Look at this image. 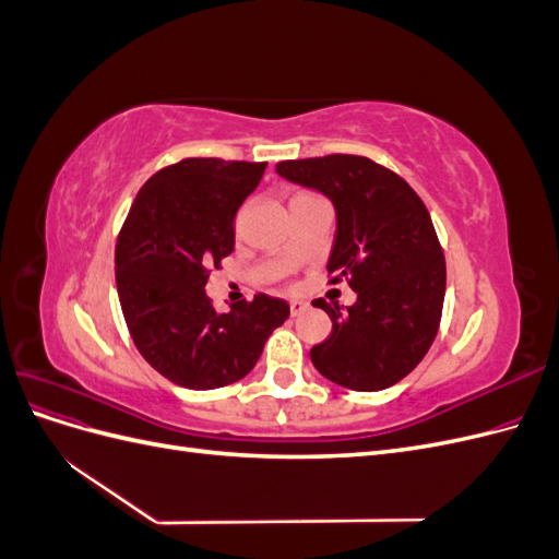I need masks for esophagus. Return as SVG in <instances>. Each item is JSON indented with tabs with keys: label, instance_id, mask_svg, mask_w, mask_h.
<instances>
[{
	"label": "esophagus",
	"instance_id": "1",
	"mask_svg": "<svg viewBox=\"0 0 559 559\" xmlns=\"http://www.w3.org/2000/svg\"><path fill=\"white\" fill-rule=\"evenodd\" d=\"M289 308H292V314L298 317V314H302V312L308 310V302H306V300H292Z\"/></svg>",
	"mask_w": 559,
	"mask_h": 559
}]
</instances>
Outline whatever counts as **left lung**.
<instances>
[{
  "instance_id": "8db88e82",
  "label": "left lung",
  "mask_w": 559,
  "mask_h": 559,
  "mask_svg": "<svg viewBox=\"0 0 559 559\" xmlns=\"http://www.w3.org/2000/svg\"><path fill=\"white\" fill-rule=\"evenodd\" d=\"M277 175L324 193L335 207L331 284L347 280L345 312L321 300L333 329L310 359L354 392H380L425 359L445 298V259L425 202L405 179L364 156L282 160Z\"/></svg>"
}]
</instances>
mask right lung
Returning a JSON list of instances; mask_svg holds the SVG:
<instances>
[{"instance_id": "obj_1", "label": "right lung", "mask_w": 559, "mask_h": 559, "mask_svg": "<svg viewBox=\"0 0 559 559\" xmlns=\"http://www.w3.org/2000/svg\"><path fill=\"white\" fill-rule=\"evenodd\" d=\"M267 163L183 158L151 177L116 242V286L128 331L163 378L186 389L242 380L289 317V302L253 296L216 312L210 267L235 247V214Z\"/></svg>"}]
</instances>
